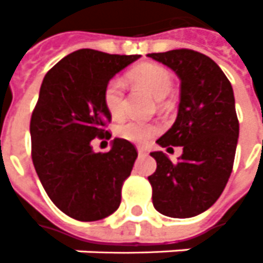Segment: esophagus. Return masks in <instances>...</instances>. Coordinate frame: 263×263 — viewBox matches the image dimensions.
<instances>
[{"label": "esophagus", "mask_w": 263, "mask_h": 263, "mask_svg": "<svg viewBox=\"0 0 263 263\" xmlns=\"http://www.w3.org/2000/svg\"><path fill=\"white\" fill-rule=\"evenodd\" d=\"M137 152H139V154H140V156H146L147 154V150L146 148H143V147H139V148H137Z\"/></svg>", "instance_id": "1"}]
</instances>
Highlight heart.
<instances>
[{
    "label": "heart",
    "instance_id": "heart-1",
    "mask_svg": "<svg viewBox=\"0 0 263 263\" xmlns=\"http://www.w3.org/2000/svg\"><path fill=\"white\" fill-rule=\"evenodd\" d=\"M128 78L137 85H140L141 87H144L147 92L157 100L164 99L171 92V87H173V76L168 72V69L157 63L139 65L128 73ZM103 100H105L106 109L115 119L123 116L126 102H124V85L120 79H111L106 85ZM154 133H156L154 126L136 122V120L122 123L117 127V135L122 139H126L132 143H139V144L146 143Z\"/></svg>",
    "mask_w": 263,
    "mask_h": 263
}]
</instances>
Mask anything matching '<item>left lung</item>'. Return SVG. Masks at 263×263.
I'll list each match as a JSON object with an SVG mask.
<instances>
[{
  "mask_svg": "<svg viewBox=\"0 0 263 263\" xmlns=\"http://www.w3.org/2000/svg\"><path fill=\"white\" fill-rule=\"evenodd\" d=\"M180 78V103L174 124L156 143L182 147L173 163L163 152L150 153L157 168L148 177L153 205L171 218L206 211L222 194L235 158L239 123L228 78L204 53L174 49L148 53Z\"/></svg>",
  "mask_w": 263,
  "mask_h": 263,
  "instance_id": "1",
  "label": "left lung"
}]
</instances>
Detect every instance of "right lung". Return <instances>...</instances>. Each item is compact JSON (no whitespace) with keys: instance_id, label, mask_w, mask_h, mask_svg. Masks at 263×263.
Masks as SVG:
<instances>
[{"instance_id":"add662e5","label":"right lung","mask_w":263,"mask_h":263,"mask_svg":"<svg viewBox=\"0 0 263 263\" xmlns=\"http://www.w3.org/2000/svg\"><path fill=\"white\" fill-rule=\"evenodd\" d=\"M139 58L79 49L61 59L41 85L29 127L33 167L52 202L78 221L103 219L120 205L137 150L115 139L109 152L95 153L92 140L110 139L105 87Z\"/></svg>"}]
</instances>
